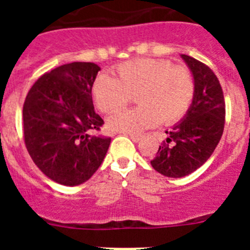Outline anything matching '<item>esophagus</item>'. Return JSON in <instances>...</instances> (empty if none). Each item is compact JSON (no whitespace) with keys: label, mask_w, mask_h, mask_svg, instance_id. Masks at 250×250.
<instances>
[{"label":"esophagus","mask_w":250,"mask_h":250,"mask_svg":"<svg viewBox=\"0 0 250 250\" xmlns=\"http://www.w3.org/2000/svg\"><path fill=\"white\" fill-rule=\"evenodd\" d=\"M127 135L130 136V139H131L134 143H139L141 139V135H139V134H127Z\"/></svg>","instance_id":"esophagus-1"}]
</instances>
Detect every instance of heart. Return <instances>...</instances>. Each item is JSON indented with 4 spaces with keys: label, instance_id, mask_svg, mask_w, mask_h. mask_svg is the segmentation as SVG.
Masks as SVG:
<instances>
[{
    "label": "heart",
    "instance_id": "1",
    "mask_svg": "<svg viewBox=\"0 0 250 250\" xmlns=\"http://www.w3.org/2000/svg\"><path fill=\"white\" fill-rule=\"evenodd\" d=\"M118 79L101 74L92 85V96L103 112L124 109L136 96L141 106L107 119L114 131L138 132L163 123L171 125L188 112L195 94L190 70L163 59H136L116 68Z\"/></svg>",
    "mask_w": 250,
    "mask_h": 250
}]
</instances>
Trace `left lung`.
I'll use <instances>...</instances> for the list:
<instances>
[{
    "mask_svg": "<svg viewBox=\"0 0 250 250\" xmlns=\"http://www.w3.org/2000/svg\"><path fill=\"white\" fill-rule=\"evenodd\" d=\"M190 68L195 94L187 115L159 146L151 167L169 178H183L195 171L210 158L223 135L225 101L218 77L205 63L182 55Z\"/></svg>",
    "mask_w": 250,
    "mask_h": 250,
    "instance_id": "obj_1",
    "label": "left lung"
}]
</instances>
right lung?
Here are the masks:
<instances>
[{
    "mask_svg": "<svg viewBox=\"0 0 250 250\" xmlns=\"http://www.w3.org/2000/svg\"><path fill=\"white\" fill-rule=\"evenodd\" d=\"M99 71L94 62L59 66L40 77L26 96V147L37 167L59 184L89 180L109 149L111 138L91 134L104 125L91 95Z\"/></svg>",
    "mask_w": 250,
    "mask_h": 250,
    "instance_id": "right-lung-1",
    "label": "right lung"
}]
</instances>
